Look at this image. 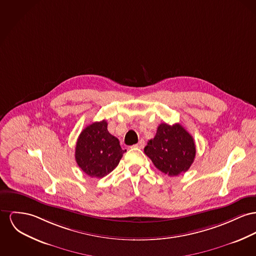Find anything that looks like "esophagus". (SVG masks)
Segmentation results:
<instances>
[{"label": "esophagus", "mask_w": 256, "mask_h": 256, "mask_svg": "<svg viewBox=\"0 0 256 256\" xmlns=\"http://www.w3.org/2000/svg\"><path fill=\"white\" fill-rule=\"evenodd\" d=\"M144 144H146V142H144V140H138V142L136 144V148H144Z\"/></svg>", "instance_id": "34e87169"}]
</instances>
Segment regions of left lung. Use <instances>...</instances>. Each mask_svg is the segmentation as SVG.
Instances as JSON below:
<instances>
[{
  "instance_id": "obj_1",
  "label": "left lung",
  "mask_w": 256,
  "mask_h": 256,
  "mask_svg": "<svg viewBox=\"0 0 256 256\" xmlns=\"http://www.w3.org/2000/svg\"><path fill=\"white\" fill-rule=\"evenodd\" d=\"M144 154L162 172L176 176L186 172L192 165L196 146L192 136L178 123H161L154 140H150Z\"/></svg>"
}]
</instances>
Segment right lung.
<instances>
[{
    "label": "right lung",
    "mask_w": 256,
    "mask_h": 256,
    "mask_svg": "<svg viewBox=\"0 0 256 256\" xmlns=\"http://www.w3.org/2000/svg\"><path fill=\"white\" fill-rule=\"evenodd\" d=\"M126 150L118 138L108 131L106 120L94 122L82 130L76 146V161L91 178H102L118 165Z\"/></svg>",
    "instance_id": "1"
}]
</instances>
